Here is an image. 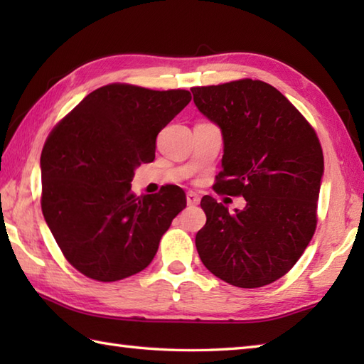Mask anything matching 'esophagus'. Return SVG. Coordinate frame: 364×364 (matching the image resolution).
<instances>
[{
	"instance_id": "esophagus-1",
	"label": "esophagus",
	"mask_w": 364,
	"mask_h": 364,
	"mask_svg": "<svg viewBox=\"0 0 364 364\" xmlns=\"http://www.w3.org/2000/svg\"><path fill=\"white\" fill-rule=\"evenodd\" d=\"M186 202H188L189 206H196V205L200 203V197L196 194V192H188Z\"/></svg>"
}]
</instances>
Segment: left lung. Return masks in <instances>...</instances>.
Here are the masks:
<instances>
[{
	"label": "left lung",
	"instance_id": "obj_1",
	"mask_svg": "<svg viewBox=\"0 0 364 364\" xmlns=\"http://www.w3.org/2000/svg\"><path fill=\"white\" fill-rule=\"evenodd\" d=\"M197 109L220 128L215 188L245 198L244 210L202 198L198 257L220 280L261 288L289 272L310 244L323 175L319 139L282 92L267 82L192 87Z\"/></svg>",
	"mask_w": 364,
	"mask_h": 364
}]
</instances>
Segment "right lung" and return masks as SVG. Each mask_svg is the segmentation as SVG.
<instances>
[{
	"instance_id": "right-lung-1",
	"label": "right lung",
	"mask_w": 364,
	"mask_h": 364,
	"mask_svg": "<svg viewBox=\"0 0 364 364\" xmlns=\"http://www.w3.org/2000/svg\"><path fill=\"white\" fill-rule=\"evenodd\" d=\"M188 90L107 84L92 92L46 139L42 213L81 274L117 282L141 272L186 206L181 188L136 197L134 170L151 162L159 131L191 102Z\"/></svg>"
}]
</instances>
